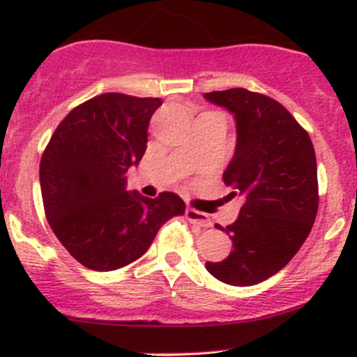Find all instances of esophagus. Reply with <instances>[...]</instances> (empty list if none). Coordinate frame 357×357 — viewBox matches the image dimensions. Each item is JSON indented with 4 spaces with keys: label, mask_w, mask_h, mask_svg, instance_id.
Here are the masks:
<instances>
[{
    "label": "esophagus",
    "mask_w": 357,
    "mask_h": 357,
    "mask_svg": "<svg viewBox=\"0 0 357 357\" xmlns=\"http://www.w3.org/2000/svg\"><path fill=\"white\" fill-rule=\"evenodd\" d=\"M186 220L190 221L191 225H196V227L202 228H210L211 227V220L206 213L195 210V208H188L186 210Z\"/></svg>",
    "instance_id": "esophagus-1"
}]
</instances>
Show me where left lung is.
Segmentation results:
<instances>
[{
  "label": "left lung",
  "mask_w": 357,
  "mask_h": 357,
  "mask_svg": "<svg viewBox=\"0 0 357 357\" xmlns=\"http://www.w3.org/2000/svg\"><path fill=\"white\" fill-rule=\"evenodd\" d=\"M233 114L236 146L223 181L230 198L243 199L227 228L233 250L225 260L206 261L213 277L248 287L267 280L292 260L319 206L317 162L309 134L277 100L247 89L204 93Z\"/></svg>",
  "instance_id": "8db88e82"
}]
</instances>
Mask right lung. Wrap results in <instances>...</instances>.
<instances>
[{
  "mask_svg": "<svg viewBox=\"0 0 357 357\" xmlns=\"http://www.w3.org/2000/svg\"><path fill=\"white\" fill-rule=\"evenodd\" d=\"M161 99L102 93L68 114L40 162L48 223L84 267L110 272L147 252L159 228L186 204L165 191L151 199L126 190L127 171L147 147L149 121Z\"/></svg>",
  "mask_w": 357,
  "mask_h": 357,
  "instance_id": "add662e5",
  "label": "right lung"
}]
</instances>
